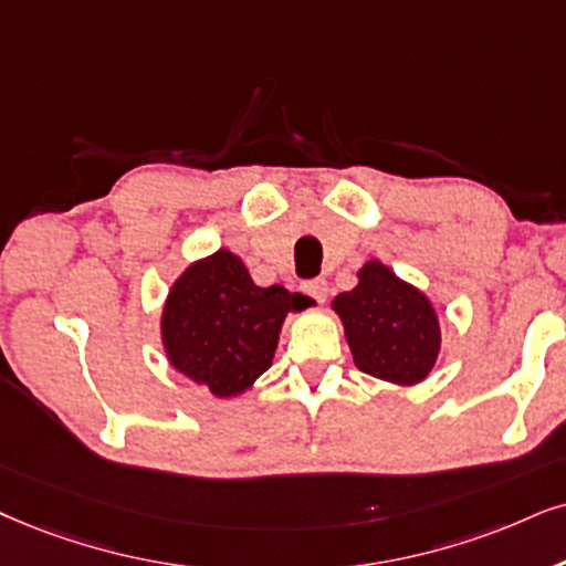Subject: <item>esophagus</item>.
I'll list each match as a JSON object with an SVG mask.
<instances>
[{
	"label": "esophagus",
	"mask_w": 566,
	"mask_h": 566,
	"mask_svg": "<svg viewBox=\"0 0 566 566\" xmlns=\"http://www.w3.org/2000/svg\"><path fill=\"white\" fill-rule=\"evenodd\" d=\"M303 290L313 300H318V303H324V300H326V282H324V279H311V282L303 284Z\"/></svg>",
	"instance_id": "esophagus-1"
}]
</instances>
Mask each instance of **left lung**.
<instances>
[{
    "label": "left lung",
    "mask_w": 566,
    "mask_h": 566,
    "mask_svg": "<svg viewBox=\"0 0 566 566\" xmlns=\"http://www.w3.org/2000/svg\"><path fill=\"white\" fill-rule=\"evenodd\" d=\"M332 311L363 374L415 386L439 360L441 326L431 297L378 259L363 263L357 284L332 300Z\"/></svg>",
    "instance_id": "obj_1"
}]
</instances>
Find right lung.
<instances>
[{
    "instance_id": "right-lung-1",
    "label": "right lung",
    "mask_w": 566,
    "mask_h": 566,
    "mask_svg": "<svg viewBox=\"0 0 566 566\" xmlns=\"http://www.w3.org/2000/svg\"><path fill=\"white\" fill-rule=\"evenodd\" d=\"M305 307L311 297L259 287L240 255L219 248L171 282L159 318L164 355L217 399L240 397L271 368L284 318Z\"/></svg>"
}]
</instances>
